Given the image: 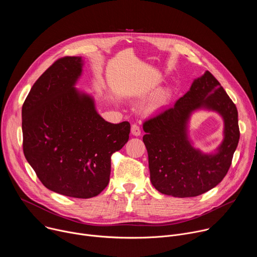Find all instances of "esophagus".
<instances>
[{
  "label": "esophagus",
  "mask_w": 257,
  "mask_h": 257,
  "mask_svg": "<svg viewBox=\"0 0 257 257\" xmlns=\"http://www.w3.org/2000/svg\"><path fill=\"white\" fill-rule=\"evenodd\" d=\"M131 133L134 135V136H139L141 134V129L140 127L137 125V124H133L131 126Z\"/></svg>",
  "instance_id": "34e87169"
}]
</instances>
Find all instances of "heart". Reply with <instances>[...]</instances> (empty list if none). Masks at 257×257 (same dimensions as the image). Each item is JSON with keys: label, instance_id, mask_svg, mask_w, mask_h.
Returning a JSON list of instances; mask_svg holds the SVG:
<instances>
[{"label": "heart", "instance_id": "b5f03b06", "mask_svg": "<svg viewBox=\"0 0 257 257\" xmlns=\"http://www.w3.org/2000/svg\"><path fill=\"white\" fill-rule=\"evenodd\" d=\"M167 98V93H163L160 97H159V99H158V101H157V104H161V103H163L164 101H165V99Z\"/></svg>", "mask_w": 257, "mask_h": 257}]
</instances>
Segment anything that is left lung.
I'll list each match as a JSON object with an SVG mask.
<instances>
[{
  "label": "left lung",
  "instance_id": "obj_1",
  "mask_svg": "<svg viewBox=\"0 0 257 257\" xmlns=\"http://www.w3.org/2000/svg\"><path fill=\"white\" fill-rule=\"evenodd\" d=\"M199 107L224 118L225 138L215 155L201 154L187 138L189 116ZM143 130L152 184L163 194L181 198L201 195L225 178L240 138L237 107L209 71L173 106L146 120Z\"/></svg>",
  "mask_w": 257,
  "mask_h": 257
}]
</instances>
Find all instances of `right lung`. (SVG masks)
Instances as JSON below:
<instances>
[{
	"mask_svg": "<svg viewBox=\"0 0 257 257\" xmlns=\"http://www.w3.org/2000/svg\"><path fill=\"white\" fill-rule=\"evenodd\" d=\"M80 57H63L35 81L22 105L23 153L43 184L75 198L98 195L108 184L111 157L129 139L130 123L112 124L74 84Z\"/></svg>",
	"mask_w": 257,
	"mask_h": 257,
	"instance_id": "obj_1",
	"label": "right lung"
}]
</instances>
